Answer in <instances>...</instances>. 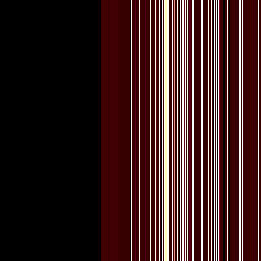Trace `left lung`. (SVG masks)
Returning a JSON list of instances; mask_svg holds the SVG:
<instances>
[{"label":"left lung","instance_id":"8db88e82","mask_svg":"<svg viewBox=\"0 0 261 261\" xmlns=\"http://www.w3.org/2000/svg\"><path fill=\"white\" fill-rule=\"evenodd\" d=\"M185 66V64H184ZM163 70H164V64H163ZM187 72L189 75L188 78V84H187V92L189 93V99H191V65H188L187 67ZM195 98L196 101L198 102V106H199V101H200V113H201V110L203 108L204 105V112H206L207 110V116H208V106H209V102H208V91L210 89V82L208 81V67L207 70L204 69V73L202 74L201 72V61H200V73H199V63H196L195 65ZM184 84H185V68H184ZM185 86V85H184ZM185 88V87H184ZM204 96L205 100H202V98H199V97ZM193 99V96H192ZM225 106L226 110H223V107ZM215 107L217 109V94H216V99H215ZM225 111V113L223 111ZM212 111H213V103H212ZM220 111H221V128H222V121H223V113H225V128H226V123H227V103H226V99H225V106H223V100H222V93H221V97H220ZM231 124V135H229V124ZM222 132V130H221ZM227 150H228V155H227V165H230V163L232 164L233 162V158H234V112L232 110V105H231V111H230V106H228V129H227ZM200 173H201V161H200ZM201 175V174H200ZM146 179L148 183H150V180H151V187L153 186L154 191H155V187H156V193H159V177L156 175V186H155V174L154 172L151 171V174H150V171L148 170L146 173ZM201 179V178H200ZM206 189H207V194H208V149H207V184L204 185V193H206ZM164 191H165V195H169L170 199H171V196H172V191L170 188V192H169V187L168 185L164 186V177H163V200H164ZM199 193V191H198ZM202 193V189H201V180H200V195ZM161 195H162V183H161Z\"/></svg>","mask_w":261,"mask_h":261}]
</instances>
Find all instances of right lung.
Masks as SVG:
<instances>
[{"instance_id": "right-lung-1", "label": "right lung", "mask_w": 261, "mask_h": 261, "mask_svg": "<svg viewBox=\"0 0 261 261\" xmlns=\"http://www.w3.org/2000/svg\"><path fill=\"white\" fill-rule=\"evenodd\" d=\"M114 68V63L112 61H109L105 59L100 61L99 63L97 62H84L80 61L76 62L74 64H70L65 70H62L58 75H55L52 80L48 83V85L45 86L44 90H48L49 88H52V87L57 86L63 82H67L70 80H74V78L78 77H85V78H89V80H102V84L105 86V75L109 77V74L112 73V70ZM143 74H145L144 69H143ZM127 88H128V72H127ZM105 139V138H103ZM106 148H104V146ZM109 147V144H108ZM102 154H103V164H105V156H106V163H107V143L105 144L103 141V146H102ZM106 154L105 155L104 153ZM108 162H109V148H108ZM103 195H105V185H103Z\"/></svg>"}]
</instances>
